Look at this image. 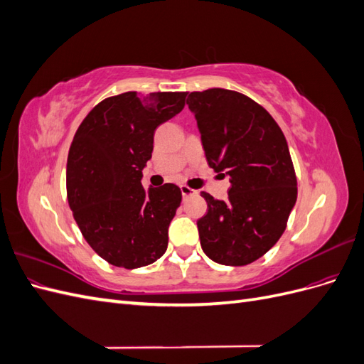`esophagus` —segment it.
<instances>
[{
    "label": "esophagus",
    "mask_w": 364,
    "mask_h": 364,
    "mask_svg": "<svg viewBox=\"0 0 364 364\" xmlns=\"http://www.w3.org/2000/svg\"><path fill=\"white\" fill-rule=\"evenodd\" d=\"M181 193L183 196V199H185V197H190V196L196 194V191L193 188H190V186H186V185H181Z\"/></svg>",
    "instance_id": "obj_1"
}]
</instances>
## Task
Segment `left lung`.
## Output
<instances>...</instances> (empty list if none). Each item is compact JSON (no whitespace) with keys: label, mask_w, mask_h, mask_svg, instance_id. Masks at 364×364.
<instances>
[{"label":"left lung","mask_w":364,"mask_h":364,"mask_svg":"<svg viewBox=\"0 0 364 364\" xmlns=\"http://www.w3.org/2000/svg\"><path fill=\"white\" fill-rule=\"evenodd\" d=\"M208 165L229 176L226 200L202 193L208 213L197 220L200 246L223 266H246L284 234L297 182L281 127L252 98L222 87L186 98Z\"/></svg>","instance_id":"left-lung-1"}]
</instances>
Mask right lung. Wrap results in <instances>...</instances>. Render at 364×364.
<instances>
[{"instance_id": "1", "label": "right lung", "mask_w": 364, "mask_h": 364, "mask_svg": "<svg viewBox=\"0 0 364 364\" xmlns=\"http://www.w3.org/2000/svg\"><path fill=\"white\" fill-rule=\"evenodd\" d=\"M185 97H109L75 132L67 162L68 203L87 245L112 266H149L167 250L181 188L165 183L144 190L141 179L156 127L182 111Z\"/></svg>"}]
</instances>
